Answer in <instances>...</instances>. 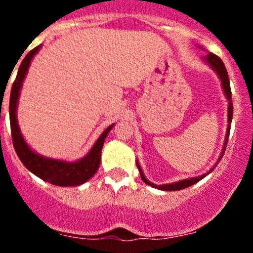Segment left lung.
<instances>
[{
  "label": "left lung",
  "instance_id": "8db88e82",
  "mask_svg": "<svg viewBox=\"0 0 253 253\" xmlns=\"http://www.w3.org/2000/svg\"><path fill=\"white\" fill-rule=\"evenodd\" d=\"M203 59H204L205 62H207V63L209 64V66L214 69V71H215L216 75L219 76V78H220V81H222L223 90H224L225 96H227L228 101H229V104H228V128H227V134H225V140H224V146H223V151H222V153H220V157H219V160H218V162H219V161L222 160L223 154H224L225 148H227L228 137H229V130H231L232 116H233V102H232L231 84H229V78H228V73H227V69H225L224 63H223L222 59H220V58H219L218 55L213 54V53H209V54H208L205 58H203ZM218 162L215 163V166H216V165H218ZM215 166H214L213 169H210V171H208L207 173H204V175H202V176H198V177L186 178V180H181V181H178V182H173V184L154 185V184H152L151 181L147 180L146 176H144V173H143L142 169H140L139 163L137 162V167H138V169H139V173H140V177H142V180L144 181V182H146L147 185H149V186L154 187V189L163 190V191H176V190H182V189H185V187L191 186V185L196 184L198 181H200V180H202V178H204L205 176L208 175V173H210V172L213 171V169H215Z\"/></svg>",
  "mask_w": 253,
  "mask_h": 253
}]
</instances>
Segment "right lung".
Instances as JSON below:
<instances>
[{
  "label": "right lung",
  "mask_w": 253,
  "mask_h": 253,
  "mask_svg": "<svg viewBox=\"0 0 253 253\" xmlns=\"http://www.w3.org/2000/svg\"><path fill=\"white\" fill-rule=\"evenodd\" d=\"M39 49L40 45L29 51L26 57L22 59L19 71H17L16 80L13 82L12 88H11L10 124L13 148L16 151L20 161L24 163V166L42 180L46 181L49 184L57 185V186H78V185L84 184L87 180H90L99 169L100 162H101V149L104 146L105 138L107 137L109 131L113 129L114 124L105 129L99 139L96 140L91 151L84 158L76 161V162L51 160V158L43 157V156L35 153L34 151H31V148L26 144L25 139L22 137L21 131H20L19 124H17L16 109L22 81L28 73L31 59L39 51Z\"/></svg>",
  "instance_id": "1"
}]
</instances>
